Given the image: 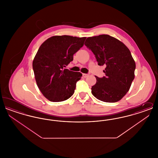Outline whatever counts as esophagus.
<instances>
[{"instance_id":"esophagus-1","label":"esophagus","mask_w":158,"mask_h":158,"mask_svg":"<svg viewBox=\"0 0 158 158\" xmlns=\"http://www.w3.org/2000/svg\"><path fill=\"white\" fill-rule=\"evenodd\" d=\"M89 74H85V73H83V76L84 77H88L89 76Z\"/></svg>"}]
</instances>
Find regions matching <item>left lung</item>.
I'll return each instance as SVG.
<instances>
[{"instance_id":"left-lung-1","label":"left lung","mask_w":158,"mask_h":158,"mask_svg":"<svg viewBox=\"0 0 158 158\" xmlns=\"http://www.w3.org/2000/svg\"><path fill=\"white\" fill-rule=\"evenodd\" d=\"M86 45L94 54L99 66H106L105 76H96L93 95L106 102H115L127 94L135 79V63L129 49L109 35L88 37Z\"/></svg>"}]
</instances>
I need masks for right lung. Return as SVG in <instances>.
Returning <instances> with one entry per match:
<instances>
[{"label":"right lung","instance_id":"right-lung-1","mask_svg":"<svg viewBox=\"0 0 158 158\" xmlns=\"http://www.w3.org/2000/svg\"><path fill=\"white\" fill-rule=\"evenodd\" d=\"M86 37L53 36L40 47L32 68L38 87L45 98L52 102L68 99L74 94L80 72L66 69L73 60V54L83 47Z\"/></svg>","mask_w":158,"mask_h":158}]
</instances>
